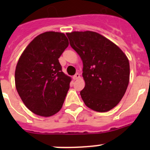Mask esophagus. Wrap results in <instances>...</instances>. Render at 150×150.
Returning <instances> with one entry per match:
<instances>
[{
  "mask_svg": "<svg viewBox=\"0 0 150 150\" xmlns=\"http://www.w3.org/2000/svg\"><path fill=\"white\" fill-rule=\"evenodd\" d=\"M79 77H80V76H79V74H75V75H74V76H73V78H74V80H76V79H78Z\"/></svg>",
  "mask_w": 150,
  "mask_h": 150,
  "instance_id": "obj_1",
  "label": "esophagus"
}]
</instances>
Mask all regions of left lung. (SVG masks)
<instances>
[{"mask_svg": "<svg viewBox=\"0 0 150 150\" xmlns=\"http://www.w3.org/2000/svg\"><path fill=\"white\" fill-rule=\"evenodd\" d=\"M66 34L83 61L86 86L80 95L85 104L97 112L110 110L122 100L129 83L128 58L116 44L96 32Z\"/></svg>", "mask_w": 150, "mask_h": 150, "instance_id": "1", "label": "left lung"}]
</instances>
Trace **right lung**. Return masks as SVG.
Here are the masks:
<instances>
[{
  "instance_id": "1",
  "label": "right lung",
  "mask_w": 150,
  "mask_h": 150,
  "mask_svg": "<svg viewBox=\"0 0 150 150\" xmlns=\"http://www.w3.org/2000/svg\"><path fill=\"white\" fill-rule=\"evenodd\" d=\"M68 44L64 34L47 31L36 37L18 59L16 90L35 114L51 116L62 107L71 79L62 72L59 59Z\"/></svg>"
}]
</instances>
